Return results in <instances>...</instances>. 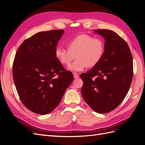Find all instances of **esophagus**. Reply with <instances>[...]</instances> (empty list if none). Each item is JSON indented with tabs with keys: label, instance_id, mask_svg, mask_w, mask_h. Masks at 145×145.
<instances>
[{
	"label": "esophagus",
	"instance_id": "obj_1",
	"mask_svg": "<svg viewBox=\"0 0 145 145\" xmlns=\"http://www.w3.org/2000/svg\"><path fill=\"white\" fill-rule=\"evenodd\" d=\"M74 78H77L79 77V76H78V74L76 73H74Z\"/></svg>",
	"mask_w": 145,
	"mask_h": 145
}]
</instances>
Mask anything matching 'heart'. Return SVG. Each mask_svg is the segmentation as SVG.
<instances>
[{"instance_id":"1","label":"heart","mask_w":145,"mask_h":145,"mask_svg":"<svg viewBox=\"0 0 145 145\" xmlns=\"http://www.w3.org/2000/svg\"><path fill=\"white\" fill-rule=\"evenodd\" d=\"M67 45L68 49L57 47L55 56L63 65L69 64L76 56L77 59L68 67V69L73 72L82 71L87 66L94 67L100 62L104 52L103 41L88 34H81L71 39Z\"/></svg>"}]
</instances>
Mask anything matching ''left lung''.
<instances>
[{
  "instance_id": "1",
  "label": "left lung",
  "mask_w": 145,
  "mask_h": 145,
  "mask_svg": "<svg viewBox=\"0 0 145 145\" xmlns=\"http://www.w3.org/2000/svg\"><path fill=\"white\" fill-rule=\"evenodd\" d=\"M105 40V51L100 62L80 77L81 92L86 103L100 114L116 109L125 99L133 77V57L123 39L111 30L94 31Z\"/></svg>"
}]
</instances>
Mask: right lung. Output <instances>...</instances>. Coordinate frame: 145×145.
Listing matches in <instances>:
<instances>
[{"instance_id": "add662e5", "label": "right lung", "mask_w": 145, "mask_h": 145, "mask_svg": "<svg viewBox=\"0 0 145 145\" xmlns=\"http://www.w3.org/2000/svg\"><path fill=\"white\" fill-rule=\"evenodd\" d=\"M64 33L54 29L35 34L20 45L12 65V76L20 100L38 114L57 107L73 80L56 58L55 50Z\"/></svg>"}]
</instances>
